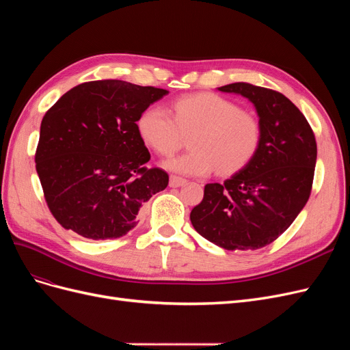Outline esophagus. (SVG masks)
Masks as SVG:
<instances>
[{
  "label": "esophagus",
  "instance_id": "esophagus-1",
  "mask_svg": "<svg viewBox=\"0 0 350 350\" xmlns=\"http://www.w3.org/2000/svg\"><path fill=\"white\" fill-rule=\"evenodd\" d=\"M187 181L184 178L181 176H176V175H171V178H169V185H171L172 188H176V187H181L184 185Z\"/></svg>",
  "mask_w": 350,
  "mask_h": 350
}]
</instances>
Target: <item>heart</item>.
<instances>
[{
    "label": "heart",
    "instance_id": "b5f03b06",
    "mask_svg": "<svg viewBox=\"0 0 350 350\" xmlns=\"http://www.w3.org/2000/svg\"><path fill=\"white\" fill-rule=\"evenodd\" d=\"M174 115L153 105L139 118L143 140L162 156H172L181 149L185 135L191 152L169 161L171 171L184 175H207L217 167L230 175L247 166L261 143V124L256 116L243 112L237 103L213 93H193L172 103Z\"/></svg>",
    "mask_w": 350,
    "mask_h": 350
}]
</instances>
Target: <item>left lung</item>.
Returning a JSON list of instances; mask_svg holds the SVG:
<instances>
[{
    "label": "left lung",
    "instance_id": "1",
    "mask_svg": "<svg viewBox=\"0 0 350 350\" xmlns=\"http://www.w3.org/2000/svg\"><path fill=\"white\" fill-rule=\"evenodd\" d=\"M220 92L250 99L261 124L252 161L224 184H207L189 219L198 234L229 251L258 250L288 229L310 198L317 142L304 113L284 94L232 83Z\"/></svg>",
    "mask_w": 350,
    "mask_h": 350
}]
</instances>
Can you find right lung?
<instances>
[{
	"label": "right lung",
	"mask_w": 350,
	"mask_h": 350,
	"mask_svg": "<svg viewBox=\"0 0 350 350\" xmlns=\"http://www.w3.org/2000/svg\"><path fill=\"white\" fill-rule=\"evenodd\" d=\"M167 90L122 80L72 88L40 124L35 153L44 197L58 224L83 238L124 237L169 175L149 167L137 121Z\"/></svg>",
	"instance_id": "obj_1"
}]
</instances>
